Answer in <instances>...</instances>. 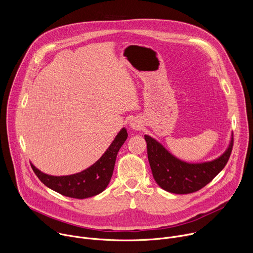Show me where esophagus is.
I'll return each mask as SVG.
<instances>
[{
	"instance_id": "1",
	"label": "esophagus",
	"mask_w": 253,
	"mask_h": 253,
	"mask_svg": "<svg viewBox=\"0 0 253 253\" xmlns=\"http://www.w3.org/2000/svg\"><path fill=\"white\" fill-rule=\"evenodd\" d=\"M130 126L133 129H139L141 127V123L138 120H136V119H132L130 121Z\"/></svg>"
}]
</instances>
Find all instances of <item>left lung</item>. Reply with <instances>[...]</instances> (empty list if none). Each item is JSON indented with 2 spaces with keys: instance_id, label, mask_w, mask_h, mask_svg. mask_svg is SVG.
Here are the masks:
<instances>
[{
  "instance_id": "obj_1",
  "label": "left lung",
  "mask_w": 253,
  "mask_h": 253,
  "mask_svg": "<svg viewBox=\"0 0 253 253\" xmlns=\"http://www.w3.org/2000/svg\"><path fill=\"white\" fill-rule=\"evenodd\" d=\"M144 137L147 142L148 160L155 181L162 189L175 194L196 192L207 185L225 167L233 147L232 137L229 147L217 159L191 164L174 157L150 136Z\"/></svg>"
}]
</instances>
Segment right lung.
<instances>
[{
	"label": "right lung",
	"mask_w": 253,
	"mask_h": 253,
	"mask_svg": "<svg viewBox=\"0 0 253 253\" xmlns=\"http://www.w3.org/2000/svg\"><path fill=\"white\" fill-rule=\"evenodd\" d=\"M127 136V131L123 128L102 157L92 166L77 174L52 176L41 172L33 164H31V167L41 182L64 196L77 199L92 197L104 191L109 184L118 151L126 141Z\"/></svg>",
	"instance_id": "1"
}]
</instances>
